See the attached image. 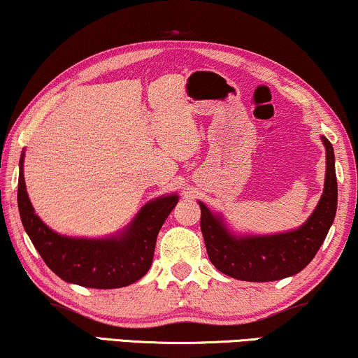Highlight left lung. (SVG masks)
<instances>
[{"mask_svg":"<svg viewBox=\"0 0 358 358\" xmlns=\"http://www.w3.org/2000/svg\"><path fill=\"white\" fill-rule=\"evenodd\" d=\"M327 148V178L323 196L310 218L296 231L273 236L234 238L223 227L222 218L201 206V231L210 262L231 278L244 281H275L296 275L310 264L329 231L338 207V181L333 146Z\"/></svg>","mask_w":358,"mask_h":358,"instance_id":"8db88e82","label":"left lung"}]
</instances>
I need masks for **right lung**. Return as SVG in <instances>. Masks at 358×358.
Returning a JSON list of instances; mask_svg holds the SVG:
<instances>
[{
	"mask_svg": "<svg viewBox=\"0 0 358 358\" xmlns=\"http://www.w3.org/2000/svg\"><path fill=\"white\" fill-rule=\"evenodd\" d=\"M20 157L17 204L27 234L45 264L67 282L96 289L128 286L148 273L165 218L177 206V196L149 202L119 238L73 239L50 230L36 215L27 196Z\"/></svg>",
	"mask_w": 358,
	"mask_h": 358,
	"instance_id": "obj_1",
	"label": "right lung"
}]
</instances>
